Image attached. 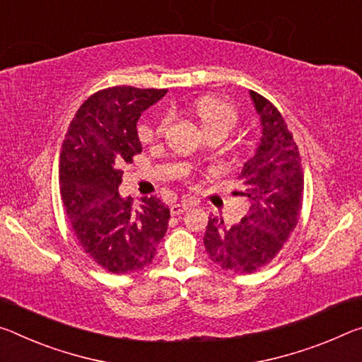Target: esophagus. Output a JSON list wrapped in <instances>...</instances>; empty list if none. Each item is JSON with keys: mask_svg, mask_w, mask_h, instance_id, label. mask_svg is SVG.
Returning <instances> with one entry per match:
<instances>
[{"mask_svg": "<svg viewBox=\"0 0 362 362\" xmlns=\"http://www.w3.org/2000/svg\"><path fill=\"white\" fill-rule=\"evenodd\" d=\"M192 205V202H189V200H185V202H180V204H173L171 205V213H173V215H181V213H185L189 206Z\"/></svg>", "mask_w": 362, "mask_h": 362, "instance_id": "34e87169", "label": "esophagus"}]
</instances>
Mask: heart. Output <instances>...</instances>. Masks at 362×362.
Segmentation results:
<instances>
[{"label":"heart","instance_id":"b5f03b06","mask_svg":"<svg viewBox=\"0 0 362 362\" xmlns=\"http://www.w3.org/2000/svg\"><path fill=\"white\" fill-rule=\"evenodd\" d=\"M194 115L206 136L221 133L226 136L237 125L239 114L229 100L218 96H204L194 104ZM167 125V120H163Z\"/></svg>","mask_w":362,"mask_h":362}]
</instances>
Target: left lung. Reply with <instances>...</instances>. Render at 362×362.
<instances>
[{
  "label": "left lung",
  "instance_id": "8db88e82",
  "mask_svg": "<svg viewBox=\"0 0 362 362\" xmlns=\"http://www.w3.org/2000/svg\"><path fill=\"white\" fill-rule=\"evenodd\" d=\"M259 117L262 138L237 180L244 185L248 211L226 226L223 218H210L204 245L220 268L250 274L271 263L298 223L303 200V171L298 147L281 112L268 99L250 91Z\"/></svg>",
  "mask_w": 362,
  "mask_h": 362
}]
</instances>
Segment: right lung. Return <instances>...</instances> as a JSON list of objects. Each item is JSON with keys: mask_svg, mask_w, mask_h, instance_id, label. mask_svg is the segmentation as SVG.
<instances>
[{"mask_svg": "<svg viewBox=\"0 0 362 362\" xmlns=\"http://www.w3.org/2000/svg\"><path fill=\"white\" fill-rule=\"evenodd\" d=\"M167 90L114 86L83 103L65 134L59 157V186L76 240L88 257L114 274L152 263L168 229L170 210L157 197L138 205L122 197L123 163L142 151L139 117Z\"/></svg>", "mask_w": 362, "mask_h": 362, "instance_id": "obj_1", "label": "right lung"}]
</instances>
